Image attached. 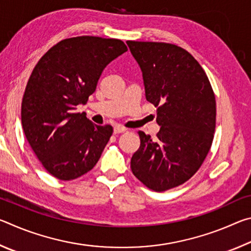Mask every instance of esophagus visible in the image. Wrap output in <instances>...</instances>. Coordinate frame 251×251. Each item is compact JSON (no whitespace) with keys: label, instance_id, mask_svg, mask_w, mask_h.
<instances>
[{"label":"esophagus","instance_id":"esophagus-1","mask_svg":"<svg viewBox=\"0 0 251 251\" xmlns=\"http://www.w3.org/2000/svg\"><path fill=\"white\" fill-rule=\"evenodd\" d=\"M127 129L124 126L122 125H115L114 126V134H121V133H125Z\"/></svg>","mask_w":251,"mask_h":251}]
</instances>
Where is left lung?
<instances>
[{
	"label": "left lung",
	"instance_id": "left-lung-1",
	"mask_svg": "<svg viewBox=\"0 0 251 251\" xmlns=\"http://www.w3.org/2000/svg\"><path fill=\"white\" fill-rule=\"evenodd\" d=\"M141 66L146 100L157 107L156 138L139 130L131 172L147 188L165 192L190 179L210 151L216 100L201 64L186 50L163 42L127 41Z\"/></svg>",
	"mask_w": 251,
	"mask_h": 251
}]
</instances>
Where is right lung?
<instances>
[{"mask_svg": "<svg viewBox=\"0 0 251 251\" xmlns=\"http://www.w3.org/2000/svg\"><path fill=\"white\" fill-rule=\"evenodd\" d=\"M127 50L124 42L99 36L65 39L34 67L21 108L22 126L34 154L50 175L76 179L93 169L113 134L94 125L76 106L87 103L101 72Z\"/></svg>", "mask_w": 251, "mask_h": 251, "instance_id": "1", "label": "right lung"}]
</instances>
